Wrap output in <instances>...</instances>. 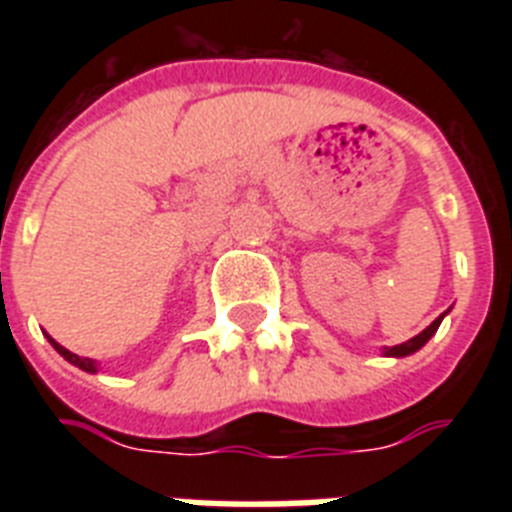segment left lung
<instances>
[{"label":"left lung","instance_id":"8db88e82","mask_svg":"<svg viewBox=\"0 0 512 512\" xmlns=\"http://www.w3.org/2000/svg\"><path fill=\"white\" fill-rule=\"evenodd\" d=\"M441 319H444V316H441ZM441 319L433 321L428 329H422L420 335L412 337V340H406V342H401V345H393V348H388L385 350V356H409V353H414V350H420L422 345L430 340V337L436 335V329H438V324H441Z\"/></svg>","mask_w":512,"mask_h":512}]
</instances>
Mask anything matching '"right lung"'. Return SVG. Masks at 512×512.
I'll return each instance as SVG.
<instances>
[{
    "mask_svg": "<svg viewBox=\"0 0 512 512\" xmlns=\"http://www.w3.org/2000/svg\"><path fill=\"white\" fill-rule=\"evenodd\" d=\"M52 342V340H50ZM55 345V350H58L60 356L66 358V361H71L74 366H79V369H84V372H95V361L92 358H84V356H76V353H71V350H66L63 345H58V342H52Z\"/></svg>",
    "mask_w": 512,
    "mask_h": 512,
    "instance_id": "obj_1",
    "label": "right lung"
}]
</instances>
